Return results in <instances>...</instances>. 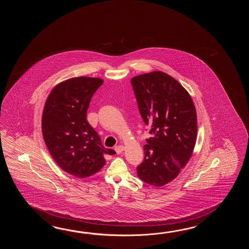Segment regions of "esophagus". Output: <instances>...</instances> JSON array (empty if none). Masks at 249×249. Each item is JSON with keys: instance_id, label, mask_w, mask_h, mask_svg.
Returning <instances> with one entry per match:
<instances>
[{"instance_id": "esophagus-1", "label": "esophagus", "mask_w": 249, "mask_h": 249, "mask_svg": "<svg viewBox=\"0 0 249 249\" xmlns=\"http://www.w3.org/2000/svg\"><path fill=\"white\" fill-rule=\"evenodd\" d=\"M115 150H116V152L117 154L122 153L123 151L124 150V146L122 145H118L117 147H115Z\"/></svg>"}]
</instances>
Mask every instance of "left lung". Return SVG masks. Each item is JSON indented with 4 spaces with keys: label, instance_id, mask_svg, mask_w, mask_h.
<instances>
[{
    "label": "left lung",
    "instance_id": "obj_1",
    "mask_svg": "<svg viewBox=\"0 0 249 249\" xmlns=\"http://www.w3.org/2000/svg\"><path fill=\"white\" fill-rule=\"evenodd\" d=\"M131 83L140 114L151 127L137 175L161 187L176 178L191 159L197 129L195 105L178 81L164 72L140 74Z\"/></svg>",
    "mask_w": 249,
    "mask_h": 249
}]
</instances>
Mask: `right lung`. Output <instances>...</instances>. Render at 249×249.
Segmentation results:
<instances>
[{
    "mask_svg": "<svg viewBox=\"0 0 249 249\" xmlns=\"http://www.w3.org/2000/svg\"><path fill=\"white\" fill-rule=\"evenodd\" d=\"M103 84L93 77H74L56 85L48 96L42 117V136L49 152L61 169L77 178L98 173L104 166L101 137L86 119L91 97Z\"/></svg>",
    "mask_w": 249,
    "mask_h": 249,
    "instance_id": "obj_1",
    "label": "right lung"
}]
</instances>
